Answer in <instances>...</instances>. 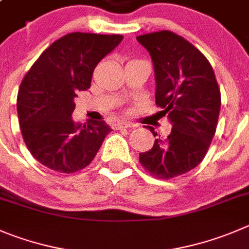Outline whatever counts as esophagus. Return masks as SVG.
Returning a JSON list of instances; mask_svg holds the SVG:
<instances>
[{
	"instance_id": "esophagus-1",
	"label": "esophagus",
	"mask_w": 249,
	"mask_h": 249,
	"mask_svg": "<svg viewBox=\"0 0 249 249\" xmlns=\"http://www.w3.org/2000/svg\"><path fill=\"white\" fill-rule=\"evenodd\" d=\"M134 126H136V125L132 124V123H129V122H119L114 125V127H115L117 130L124 129V127H134Z\"/></svg>"
}]
</instances>
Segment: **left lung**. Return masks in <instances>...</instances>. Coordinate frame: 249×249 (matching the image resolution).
Returning <instances> with one entry per match:
<instances>
[{"mask_svg": "<svg viewBox=\"0 0 249 249\" xmlns=\"http://www.w3.org/2000/svg\"><path fill=\"white\" fill-rule=\"evenodd\" d=\"M150 53L156 81V104L168 118L172 131L155 139L140 153V163L162 179L177 177L198 166L215 135L221 94L210 62L182 36L162 30L139 36ZM153 136L157 132L148 126Z\"/></svg>", "mask_w": 249, "mask_h": 249, "instance_id": "8db88e82", "label": "left lung"}]
</instances>
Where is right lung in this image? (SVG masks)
<instances>
[{"label": "right lung", "instance_id": "add662e5", "mask_svg": "<svg viewBox=\"0 0 249 249\" xmlns=\"http://www.w3.org/2000/svg\"><path fill=\"white\" fill-rule=\"evenodd\" d=\"M123 36L70 33L51 44L20 83V131L34 159L53 171L73 173L92 162L111 131L104 120L75 123V97L90 87L98 62Z\"/></svg>", "mask_w": 249, "mask_h": 249}]
</instances>
